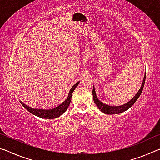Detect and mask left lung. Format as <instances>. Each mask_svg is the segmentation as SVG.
<instances>
[{"label": "left lung", "instance_id": "left-lung-1", "mask_svg": "<svg viewBox=\"0 0 160 160\" xmlns=\"http://www.w3.org/2000/svg\"><path fill=\"white\" fill-rule=\"evenodd\" d=\"M145 77H146V73L145 74L144 78H143L142 85L140 87V90L138 92L135 94V95L132 97V98L128 101L127 103L122 105H120V106H110V105H108L103 103L102 102L100 101V100L97 98L96 92H95V88L93 86V90H92V95H93V99L94 102L95 103V104L100 109L102 112H103L105 114H118V113H121L125 111L128 110L129 108H131L132 105L134 104V103L136 102V100L138 99L140 94L142 93L143 87H144V84L145 82Z\"/></svg>", "mask_w": 160, "mask_h": 160}]
</instances>
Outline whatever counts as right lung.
<instances>
[{
    "instance_id": "obj_1",
    "label": "right lung",
    "mask_w": 160,
    "mask_h": 160,
    "mask_svg": "<svg viewBox=\"0 0 160 160\" xmlns=\"http://www.w3.org/2000/svg\"><path fill=\"white\" fill-rule=\"evenodd\" d=\"M79 83H80V81H78V82L75 83L70 90L67 99L65 100L62 104L59 105V106L53 108V109H34V108H32L28 106V105H26L25 104H24L22 101H20V102L27 110L29 111V112L31 113H32V114L38 116V117H40L42 118H48V119L56 118L61 116L67 110L68 107L70 103V101H71L72 94L75 90V89L77 88V86L79 85Z\"/></svg>"
}]
</instances>
